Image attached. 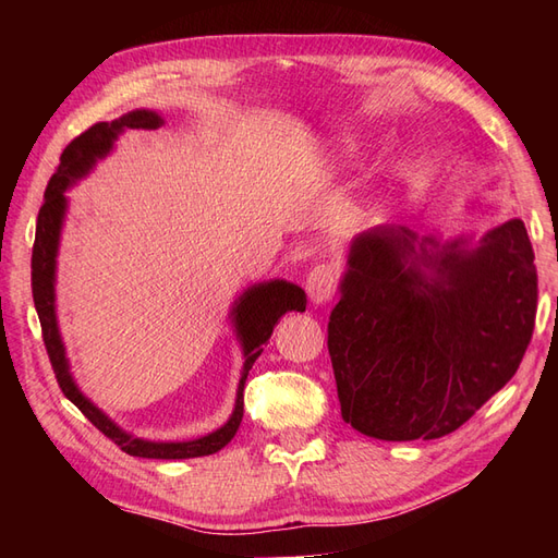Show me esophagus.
<instances>
[{
	"label": "esophagus",
	"mask_w": 558,
	"mask_h": 558,
	"mask_svg": "<svg viewBox=\"0 0 558 558\" xmlns=\"http://www.w3.org/2000/svg\"><path fill=\"white\" fill-rule=\"evenodd\" d=\"M337 291V269L330 263H318L310 269L307 275V293L316 302V305H324V302L332 300Z\"/></svg>",
	"instance_id": "obj_1"
}]
</instances>
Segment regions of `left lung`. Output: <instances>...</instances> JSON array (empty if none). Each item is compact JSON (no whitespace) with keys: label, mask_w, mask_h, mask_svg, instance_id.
<instances>
[{"label":"left lung","mask_w":558,"mask_h":558,"mask_svg":"<svg viewBox=\"0 0 558 558\" xmlns=\"http://www.w3.org/2000/svg\"><path fill=\"white\" fill-rule=\"evenodd\" d=\"M426 244L437 246L408 228L361 234L330 312L342 418L377 440H435L461 428L514 377L533 337L537 269L519 218L472 253L451 242L430 256Z\"/></svg>","instance_id":"obj_1"}]
</instances>
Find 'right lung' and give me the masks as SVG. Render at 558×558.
Instances as JSON below:
<instances>
[{"label": "right lung", "mask_w": 558, "mask_h": 558, "mask_svg": "<svg viewBox=\"0 0 558 558\" xmlns=\"http://www.w3.org/2000/svg\"><path fill=\"white\" fill-rule=\"evenodd\" d=\"M160 123H162L160 116L154 111H132V113H125L121 121L95 123L86 132H81L76 140L66 144V148L60 156V165L56 167V174L50 177L46 185L44 205L37 216V234H35V246H32V298H35V307L39 314L48 361H50V367H53L62 393L70 398L83 414H86V418L99 433H105L109 440L121 447L125 453L142 456V459L167 461V459H193V456H207L223 449L232 440L244 416V381L248 377V369L263 353L277 320L286 312H305L307 298H305V291L286 281H269L263 286H253V289H248L242 295L238 310H234V320H238V330L242 337L244 359H246L244 373L240 379L238 404H234V412L223 428L199 437V440H191V442L140 440V437H132L116 424H111V421L99 412L93 402H88L78 393V388L74 386L70 373H66L64 349L58 335L56 307H53L56 253H58V238H60V226H62V214H64L62 193L66 185H70V181L83 177L90 170L95 158H102L107 154L111 148V142L116 140V134L123 128L156 130L160 128Z\"/></svg>", "instance_id": "obj_1"}]
</instances>
